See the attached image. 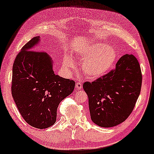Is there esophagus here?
<instances>
[{"instance_id": "1", "label": "esophagus", "mask_w": 154, "mask_h": 154, "mask_svg": "<svg viewBox=\"0 0 154 154\" xmlns=\"http://www.w3.org/2000/svg\"><path fill=\"white\" fill-rule=\"evenodd\" d=\"M82 88V85L80 82H76V88H77V90H81Z\"/></svg>"}]
</instances>
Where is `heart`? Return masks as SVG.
Instances as JSON below:
<instances>
[{
  "label": "heart",
  "instance_id": "heart-1",
  "mask_svg": "<svg viewBox=\"0 0 154 154\" xmlns=\"http://www.w3.org/2000/svg\"><path fill=\"white\" fill-rule=\"evenodd\" d=\"M116 51L106 44L95 43L86 48L78 55V59L82 64V70L89 77L92 78L105 75L113 66L116 62ZM66 66L74 67L71 59L64 60Z\"/></svg>",
  "mask_w": 154,
  "mask_h": 154
}]
</instances>
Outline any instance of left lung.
Returning <instances> with one entry per match:
<instances>
[{"instance_id": "8db88e82", "label": "left lung", "mask_w": 154, "mask_h": 154, "mask_svg": "<svg viewBox=\"0 0 154 154\" xmlns=\"http://www.w3.org/2000/svg\"><path fill=\"white\" fill-rule=\"evenodd\" d=\"M141 85V69L133 54L123 55L114 69L93 82H85L83 89L92 122L110 128L125 121L136 105Z\"/></svg>"}]
</instances>
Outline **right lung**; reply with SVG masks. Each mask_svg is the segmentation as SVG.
Instances as JSON below:
<instances>
[{"label":"right lung","instance_id":"right-lung-1","mask_svg":"<svg viewBox=\"0 0 154 154\" xmlns=\"http://www.w3.org/2000/svg\"><path fill=\"white\" fill-rule=\"evenodd\" d=\"M38 42L39 36L31 38L16 56L11 92L24 120L31 126L44 129L56 122L57 107L73 92L75 82L55 75L47 54L36 51Z\"/></svg>","mask_w":154,"mask_h":154}]
</instances>
